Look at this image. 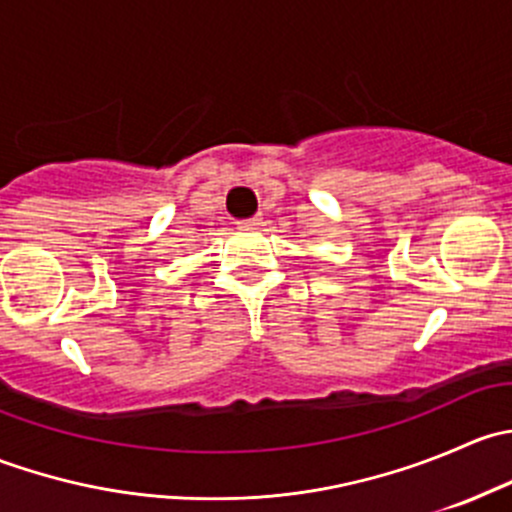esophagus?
Wrapping results in <instances>:
<instances>
[{"mask_svg":"<svg viewBox=\"0 0 512 512\" xmlns=\"http://www.w3.org/2000/svg\"><path fill=\"white\" fill-rule=\"evenodd\" d=\"M255 225H260V218H245V220H237V227H242V230H250V227H255Z\"/></svg>","mask_w":512,"mask_h":512,"instance_id":"esophagus-1","label":"esophagus"}]
</instances>
